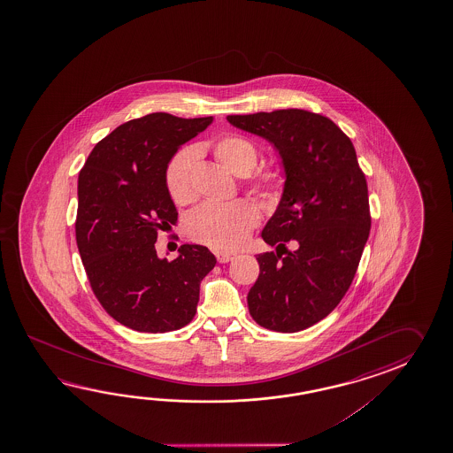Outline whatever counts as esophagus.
Returning <instances> with one entry per match:
<instances>
[{"instance_id":"esophagus-1","label":"esophagus","mask_w":453,"mask_h":453,"mask_svg":"<svg viewBox=\"0 0 453 453\" xmlns=\"http://www.w3.org/2000/svg\"><path fill=\"white\" fill-rule=\"evenodd\" d=\"M215 256H217V260H219L220 264H226V262H230V260L236 257V254H234V252H226V250H217V252H215Z\"/></svg>"}]
</instances>
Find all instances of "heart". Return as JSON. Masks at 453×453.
<instances>
[{
    "instance_id": "heart-1",
    "label": "heart",
    "mask_w": 453,
    "mask_h": 453,
    "mask_svg": "<svg viewBox=\"0 0 453 453\" xmlns=\"http://www.w3.org/2000/svg\"><path fill=\"white\" fill-rule=\"evenodd\" d=\"M217 160L236 174H246L257 162V149L246 137L223 135L212 145ZM197 152L194 147H183L172 157L165 170V186L176 205H186L194 199L193 165ZM279 174L262 176V193H275ZM259 209L250 201L228 203H207L194 209L186 219V231L194 241L215 250H234L248 240L250 230L259 222Z\"/></svg>"
}]
</instances>
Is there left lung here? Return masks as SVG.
Returning <instances> with one entry per match:
<instances>
[{"instance_id": "1", "label": "left lung", "mask_w": 453, "mask_h": 453, "mask_svg": "<svg viewBox=\"0 0 453 453\" xmlns=\"http://www.w3.org/2000/svg\"><path fill=\"white\" fill-rule=\"evenodd\" d=\"M226 119L272 142L287 176L262 230L277 252L257 256L250 316L273 332L304 330L337 308L355 279L371 230L366 176L349 137L327 116L288 108ZM287 242L296 250H287Z\"/></svg>"}]
</instances>
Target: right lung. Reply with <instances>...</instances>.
Masks as SVG:
<instances>
[{
  "mask_svg": "<svg viewBox=\"0 0 453 453\" xmlns=\"http://www.w3.org/2000/svg\"><path fill=\"white\" fill-rule=\"evenodd\" d=\"M212 121L170 113L131 119L94 147L79 173L77 250L96 299L126 327L164 334L196 316L215 256L183 244L176 259H160L155 242L178 220L165 186L166 165Z\"/></svg>",
  "mask_w": 453,
  "mask_h": 453,
  "instance_id": "1",
  "label": "right lung"
}]
</instances>
